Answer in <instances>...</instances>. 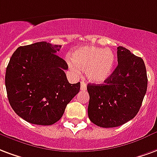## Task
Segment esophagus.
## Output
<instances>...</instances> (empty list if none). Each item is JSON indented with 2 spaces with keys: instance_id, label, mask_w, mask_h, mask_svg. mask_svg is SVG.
Here are the masks:
<instances>
[{
  "instance_id": "esophagus-1",
  "label": "esophagus",
  "mask_w": 157,
  "mask_h": 157,
  "mask_svg": "<svg viewBox=\"0 0 157 157\" xmlns=\"http://www.w3.org/2000/svg\"><path fill=\"white\" fill-rule=\"evenodd\" d=\"M81 90H86V82H81Z\"/></svg>"
}]
</instances>
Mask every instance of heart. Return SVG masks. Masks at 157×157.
Instances as JSON below:
<instances>
[{
	"instance_id": "obj_1",
	"label": "heart",
	"mask_w": 157,
	"mask_h": 157,
	"mask_svg": "<svg viewBox=\"0 0 157 157\" xmlns=\"http://www.w3.org/2000/svg\"><path fill=\"white\" fill-rule=\"evenodd\" d=\"M72 61L68 62L75 74L86 71V77L93 83H102L111 75L116 67V56L110 49L85 46L73 52Z\"/></svg>"
}]
</instances>
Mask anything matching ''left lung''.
I'll use <instances>...</instances> for the list:
<instances>
[{"mask_svg":"<svg viewBox=\"0 0 157 157\" xmlns=\"http://www.w3.org/2000/svg\"><path fill=\"white\" fill-rule=\"evenodd\" d=\"M118 65L104 84H88V117L104 128L121 126L140 110L147 89L143 60L122 46L117 47Z\"/></svg>","mask_w":157,"mask_h":157,"instance_id":"1","label":"left lung"}]
</instances>
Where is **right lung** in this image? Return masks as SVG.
Returning <instances> with one entry per match:
<instances>
[{"label":"right lung","instance_id":"1","mask_svg":"<svg viewBox=\"0 0 157 157\" xmlns=\"http://www.w3.org/2000/svg\"><path fill=\"white\" fill-rule=\"evenodd\" d=\"M61 46L40 41L20 46L11 56L5 83L10 106L35 125L50 126L60 120L78 93L81 83L71 84L68 66L56 55Z\"/></svg>","mask_w":157,"mask_h":157}]
</instances>
